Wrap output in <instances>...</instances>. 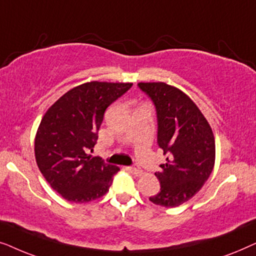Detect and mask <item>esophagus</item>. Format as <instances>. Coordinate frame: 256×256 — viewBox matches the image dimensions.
<instances>
[{
    "mask_svg": "<svg viewBox=\"0 0 256 256\" xmlns=\"http://www.w3.org/2000/svg\"><path fill=\"white\" fill-rule=\"evenodd\" d=\"M129 171H130V172H132V174H135V176H141V174H143L142 169H141V168H140L138 166H130V168H129Z\"/></svg>",
    "mask_w": 256,
    "mask_h": 256,
    "instance_id": "1",
    "label": "esophagus"
}]
</instances>
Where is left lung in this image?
<instances>
[{"mask_svg": "<svg viewBox=\"0 0 256 256\" xmlns=\"http://www.w3.org/2000/svg\"><path fill=\"white\" fill-rule=\"evenodd\" d=\"M155 104L157 144L168 155L155 172L160 191L154 204L177 208L191 199L208 180L216 160L214 135L208 120L184 92L166 82L138 85Z\"/></svg>", "mask_w": 256, "mask_h": 256, "instance_id": "8db88e82", "label": "left lung"}]
</instances>
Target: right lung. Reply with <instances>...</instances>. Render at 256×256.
I'll use <instances>...</instances> for the list:
<instances>
[{"label": "right lung", "mask_w": 256, "mask_h": 256, "mask_svg": "<svg viewBox=\"0 0 256 256\" xmlns=\"http://www.w3.org/2000/svg\"><path fill=\"white\" fill-rule=\"evenodd\" d=\"M130 82H90L70 90L42 118L34 156L45 180L66 200L82 204L106 194L118 168L92 157L107 107Z\"/></svg>", "instance_id": "right-lung-1"}]
</instances>
